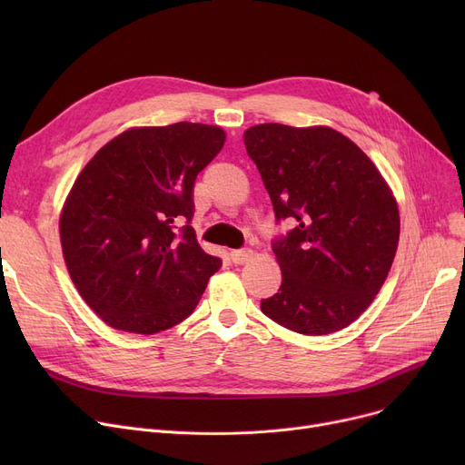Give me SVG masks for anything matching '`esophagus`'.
I'll return each instance as SVG.
<instances>
[{
	"label": "esophagus",
	"mask_w": 465,
	"mask_h": 465,
	"mask_svg": "<svg viewBox=\"0 0 465 465\" xmlns=\"http://www.w3.org/2000/svg\"><path fill=\"white\" fill-rule=\"evenodd\" d=\"M252 256H254V252L251 251V249H239V251H232V254H230V258H232V262L233 263H247V262H251L252 260Z\"/></svg>",
	"instance_id": "obj_1"
}]
</instances>
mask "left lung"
Masks as SVG:
<instances>
[{
    "label": "left lung",
    "mask_w": 465,
    "mask_h": 465,
    "mask_svg": "<svg viewBox=\"0 0 465 465\" xmlns=\"http://www.w3.org/2000/svg\"><path fill=\"white\" fill-rule=\"evenodd\" d=\"M275 216L296 228L273 242L282 282L263 314L303 335L347 328L392 267L400 209L377 165L328 126L258 124L242 134Z\"/></svg>",
    "instance_id": "obj_1"
}]
</instances>
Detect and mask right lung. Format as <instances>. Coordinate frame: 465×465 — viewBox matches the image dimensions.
I'll list each match as a JSON object with an SVG mask.
<instances>
[{"label":"right lung","mask_w":465,"mask_h":465,"mask_svg":"<svg viewBox=\"0 0 465 465\" xmlns=\"http://www.w3.org/2000/svg\"><path fill=\"white\" fill-rule=\"evenodd\" d=\"M220 126L177 122L122 132L83 167L60 213L69 277L86 305L120 331L153 335L198 305L220 270L193 228L192 190L223 151Z\"/></svg>","instance_id":"add662e5"}]
</instances>
